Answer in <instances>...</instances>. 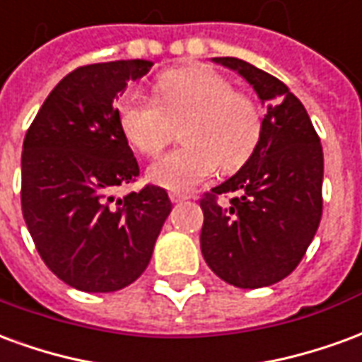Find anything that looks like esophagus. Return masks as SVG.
<instances>
[{
	"label": "esophagus",
	"instance_id": "obj_1",
	"mask_svg": "<svg viewBox=\"0 0 362 362\" xmlns=\"http://www.w3.org/2000/svg\"><path fill=\"white\" fill-rule=\"evenodd\" d=\"M170 199H173L174 204H180V202H186V199H189V196H186V194H176V192H173V194H170Z\"/></svg>",
	"mask_w": 362,
	"mask_h": 362
}]
</instances>
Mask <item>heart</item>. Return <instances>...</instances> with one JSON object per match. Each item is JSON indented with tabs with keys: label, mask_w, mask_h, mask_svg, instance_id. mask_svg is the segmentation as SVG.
Segmentation results:
<instances>
[{
	"label": "heart",
	"mask_w": 362,
	"mask_h": 362,
	"mask_svg": "<svg viewBox=\"0 0 362 362\" xmlns=\"http://www.w3.org/2000/svg\"><path fill=\"white\" fill-rule=\"evenodd\" d=\"M118 119L129 145L157 155L182 126V145L149 166V180L189 192L223 166L244 165L262 135V114L250 96L209 67L173 69L158 77L157 98L132 90L119 98Z\"/></svg>",
	"instance_id": "heart-1"
}]
</instances>
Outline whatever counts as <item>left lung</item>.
Here are the masks:
<instances>
[{"instance_id": "8db88e82", "label": "left lung", "mask_w": 362, "mask_h": 362, "mask_svg": "<svg viewBox=\"0 0 362 362\" xmlns=\"http://www.w3.org/2000/svg\"><path fill=\"white\" fill-rule=\"evenodd\" d=\"M213 62L240 75L267 114L250 158L199 202L202 254L228 285L269 287L298 266L318 230L324 153L306 108L285 83L244 59ZM228 191L239 197L217 204Z\"/></svg>"}]
</instances>
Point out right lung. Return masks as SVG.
<instances>
[{
  "mask_svg": "<svg viewBox=\"0 0 362 362\" xmlns=\"http://www.w3.org/2000/svg\"><path fill=\"white\" fill-rule=\"evenodd\" d=\"M151 67L149 59L77 67L54 87L25 135L21 204L28 233L50 272L85 293L134 283L173 211L158 186L114 196L139 176L114 100Z\"/></svg>",
  "mask_w": 362,
  "mask_h": 362,
  "instance_id": "add662e5",
  "label": "right lung"
}]
</instances>
